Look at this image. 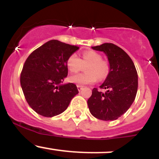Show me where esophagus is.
Instances as JSON below:
<instances>
[{"mask_svg":"<svg viewBox=\"0 0 159 159\" xmlns=\"http://www.w3.org/2000/svg\"><path fill=\"white\" fill-rule=\"evenodd\" d=\"M77 87H78V91H81L82 89H83V87H82V86H81V85H77Z\"/></svg>","mask_w":159,"mask_h":159,"instance_id":"obj_1","label":"esophagus"}]
</instances>
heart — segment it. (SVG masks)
<instances>
[{"label": "heart", "instance_id": "1", "mask_svg": "<svg viewBox=\"0 0 159 159\" xmlns=\"http://www.w3.org/2000/svg\"><path fill=\"white\" fill-rule=\"evenodd\" d=\"M102 59L101 54L94 51L83 52L82 59H80L76 54H71L67 59L66 66L72 73L79 72L83 65H89L85 69L87 73L73 75L69 78V81L78 85H86L95 83L97 78L99 80L105 78L108 74L109 66Z\"/></svg>", "mask_w": 159, "mask_h": 159}]
</instances>
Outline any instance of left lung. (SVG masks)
<instances>
[{"instance_id": "left-lung-1", "label": "left lung", "mask_w": 159, "mask_h": 159, "mask_svg": "<svg viewBox=\"0 0 159 159\" xmlns=\"http://www.w3.org/2000/svg\"><path fill=\"white\" fill-rule=\"evenodd\" d=\"M92 48L106 54L110 68L100 86L106 92L93 89L92 96L87 100L89 110L98 120H115L125 114L134 101L138 85L137 70L130 57L117 45L104 43Z\"/></svg>"}]
</instances>
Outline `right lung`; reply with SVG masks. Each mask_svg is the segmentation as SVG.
I'll return each mask as SVG.
<instances>
[{"instance_id": "1", "label": "right lung", "mask_w": 159, "mask_h": 159, "mask_svg": "<svg viewBox=\"0 0 159 159\" xmlns=\"http://www.w3.org/2000/svg\"><path fill=\"white\" fill-rule=\"evenodd\" d=\"M78 48L52 39L27 58L20 82L27 103L37 114L45 117L61 114L78 93L74 84H62L68 75L67 59Z\"/></svg>"}]
</instances>
